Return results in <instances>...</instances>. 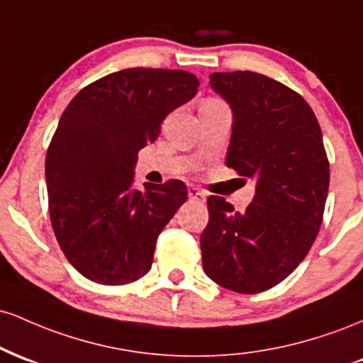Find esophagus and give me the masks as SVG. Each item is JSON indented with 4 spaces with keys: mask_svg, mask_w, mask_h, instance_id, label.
I'll use <instances>...</instances> for the list:
<instances>
[{
    "mask_svg": "<svg viewBox=\"0 0 363 363\" xmlns=\"http://www.w3.org/2000/svg\"><path fill=\"white\" fill-rule=\"evenodd\" d=\"M187 196H189L191 199H194V201H199V203H203L206 199V194L194 186L187 187Z\"/></svg>",
    "mask_w": 363,
    "mask_h": 363,
    "instance_id": "1",
    "label": "esophagus"
}]
</instances>
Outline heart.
I'll use <instances>...</instances> for the list:
<instances>
[{"label": "heart", "mask_w": 363, "mask_h": 363, "mask_svg": "<svg viewBox=\"0 0 363 363\" xmlns=\"http://www.w3.org/2000/svg\"><path fill=\"white\" fill-rule=\"evenodd\" d=\"M215 101V99H208V101H205V102H213Z\"/></svg>", "instance_id": "heart-1"}]
</instances>
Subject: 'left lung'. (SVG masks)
<instances>
[{
  "label": "left lung",
  "instance_id": "1",
  "mask_svg": "<svg viewBox=\"0 0 363 363\" xmlns=\"http://www.w3.org/2000/svg\"><path fill=\"white\" fill-rule=\"evenodd\" d=\"M234 112L227 167L256 182L245 211L208 198L203 269L223 289L261 294L285 280L323 223L329 162L311 106L283 83L252 72L211 73Z\"/></svg>",
  "mask_w": 363,
  "mask_h": 363
}]
</instances>
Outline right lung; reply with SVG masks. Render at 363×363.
I'll return each instance as SVG.
<instances>
[{"label": "right lung", "instance_id": "1", "mask_svg": "<svg viewBox=\"0 0 363 363\" xmlns=\"http://www.w3.org/2000/svg\"><path fill=\"white\" fill-rule=\"evenodd\" d=\"M198 86L182 69H121L82 89L62 112L45 155L49 216L66 259L89 280L126 285L152 268L158 235L187 189L177 179L133 189V170L162 121Z\"/></svg>", "mask_w": 363, "mask_h": 363}]
</instances>
